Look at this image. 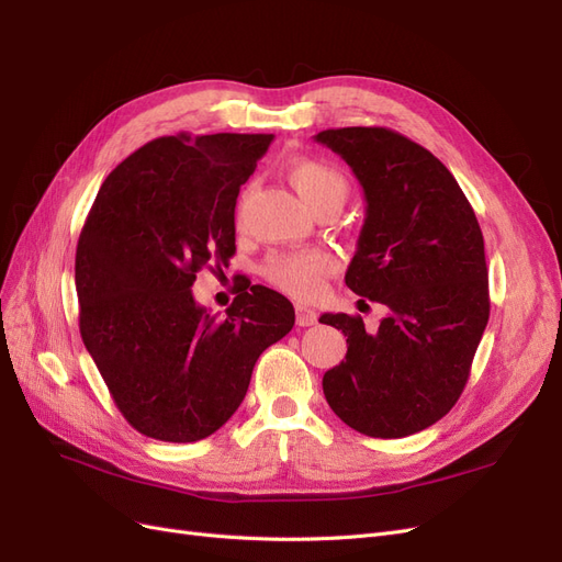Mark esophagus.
<instances>
[{
  "label": "esophagus",
  "instance_id": "34e87169",
  "mask_svg": "<svg viewBox=\"0 0 562 562\" xmlns=\"http://www.w3.org/2000/svg\"><path fill=\"white\" fill-rule=\"evenodd\" d=\"M295 321H297V326H302V328L314 326V323H316V312L310 310V307H304V304H297V307H295Z\"/></svg>",
  "mask_w": 562,
  "mask_h": 562
}]
</instances>
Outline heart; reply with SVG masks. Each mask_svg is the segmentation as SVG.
I'll list each match as a JSON object with an SVG mask.
<instances>
[{"instance_id": "obj_1", "label": "heart", "mask_w": 562, "mask_h": 562, "mask_svg": "<svg viewBox=\"0 0 562 562\" xmlns=\"http://www.w3.org/2000/svg\"><path fill=\"white\" fill-rule=\"evenodd\" d=\"M288 180L293 182L297 194L310 203L312 209L326 201H342L349 194L347 178L328 161L312 157H295L285 164ZM250 194V184L244 190L241 201ZM337 269V258L326 248H297L269 255L265 262V277L274 283L279 291L297 300H314L323 283Z\"/></svg>"}]
</instances>
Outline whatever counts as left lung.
<instances>
[{"mask_svg":"<svg viewBox=\"0 0 562 562\" xmlns=\"http://www.w3.org/2000/svg\"><path fill=\"white\" fill-rule=\"evenodd\" d=\"M314 140L349 164L366 196L345 281L389 312L378 333H366L361 316L318 318L347 335L345 361L323 375V394L339 419L366 436L417 434L462 396L487 326L481 225L454 176L405 135L349 126L321 131Z\"/></svg>","mask_w":562,"mask_h":562,"instance_id":"obj_1","label":"left lung"}]
</instances>
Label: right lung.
<instances>
[{"instance_id":"obj_1","label":"right lung","mask_w":562,"mask_h":562,"mask_svg":"<svg viewBox=\"0 0 562 562\" xmlns=\"http://www.w3.org/2000/svg\"><path fill=\"white\" fill-rule=\"evenodd\" d=\"M271 133H178L133 151L83 223L79 330L133 429L194 443L241 405L255 361L295 326L281 293L244 281L225 316L196 304V271L236 252L234 209Z\"/></svg>"}]
</instances>
